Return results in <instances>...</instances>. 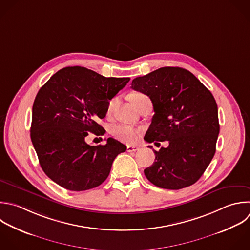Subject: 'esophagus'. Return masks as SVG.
<instances>
[{
  "label": "esophagus",
  "instance_id": "obj_1",
  "mask_svg": "<svg viewBox=\"0 0 250 250\" xmlns=\"http://www.w3.org/2000/svg\"><path fill=\"white\" fill-rule=\"evenodd\" d=\"M139 149H140V147L137 146H127V150H128L129 152L137 151V150H139Z\"/></svg>",
  "mask_w": 250,
  "mask_h": 250
}]
</instances>
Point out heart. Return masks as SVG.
<instances>
[{"label":"heart","mask_w":250,"mask_h":250,"mask_svg":"<svg viewBox=\"0 0 250 250\" xmlns=\"http://www.w3.org/2000/svg\"><path fill=\"white\" fill-rule=\"evenodd\" d=\"M143 97H145L143 94L133 93L130 95V100L135 105L136 103ZM116 103H117V98H113L108 102V104H107V112L108 113H111L113 111V109L116 105ZM111 134L113 135V137L115 139H117L123 143L133 144L137 141L138 136L140 134V130L137 128H134L130 125L118 124V125H115L114 127H112Z\"/></svg>","instance_id":"heart-1"}]
</instances>
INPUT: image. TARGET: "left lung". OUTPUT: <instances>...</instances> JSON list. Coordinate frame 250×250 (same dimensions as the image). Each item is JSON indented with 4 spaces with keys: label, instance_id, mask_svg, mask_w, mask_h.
Masks as SVG:
<instances>
[{
    "label": "left lung",
    "instance_id": "obj_1",
    "mask_svg": "<svg viewBox=\"0 0 250 250\" xmlns=\"http://www.w3.org/2000/svg\"><path fill=\"white\" fill-rule=\"evenodd\" d=\"M131 88L149 97L153 105L145 140L169 142L167 147L153 149L155 160L145 169L146 177L167 189L194 184L216 151L220 126L213 95L188 70L170 66L135 78Z\"/></svg>",
    "mask_w": 250,
    "mask_h": 250
}]
</instances>
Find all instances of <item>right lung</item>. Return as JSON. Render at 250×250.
<instances>
[{
	"label": "right lung",
	"mask_w": 250,
	"mask_h": 250,
	"mask_svg": "<svg viewBox=\"0 0 250 250\" xmlns=\"http://www.w3.org/2000/svg\"><path fill=\"white\" fill-rule=\"evenodd\" d=\"M130 78L104 77L91 69H61L39 90L32 108L30 137L45 174L74 191L91 189L109 175L115 157L126 146L108 138L106 145L86 143L89 133L104 135L97 122L107 104Z\"/></svg>",
	"instance_id": "obj_1"
}]
</instances>
